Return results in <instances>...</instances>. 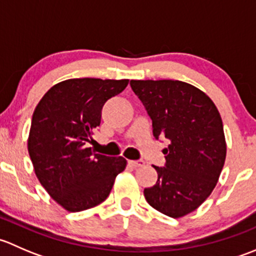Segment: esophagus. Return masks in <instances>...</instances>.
<instances>
[{"mask_svg": "<svg viewBox=\"0 0 256 256\" xmlns=\"http://www.w3.org/2000/svg\"><path fill=\"white\" fill-rule=\"evenodd\" d=\"M128 164L132 167H142L144 166V162L142 160H138V161H128Z\"/></svg>", "mask_w": 256, "mask_h": 256, "instance_id": "34e87169", "label": "esophagus"}]
</instances>
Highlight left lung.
Segmentation results:
<instances>
[{"label": "left lung", "instance_id": "left-lung-1", "mask_svg": "<svg viewBox=\"0 0 256 256\" xmlns=\"http://www.w3.org/2000/svg\"><path fill=\"white\" fill-rule=\"evenodd\" d=\"M152 120L156 140L164 138L166 164L156 184L144 188L148 204L172 218L196 210L209 197L226 154L223 122L209 96L180 80H131Z\"/></svg>", "mask_w": 256, "mask_h": 256}]
</instances>
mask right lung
<instances>
[{
	"label": "right lung",
	"instance_id": "1",
	"mask_svg": "<svg viewBox=\"0 0 256 256\" xmlns=\"http://www.w3.org/2000/svg\"><path fill=\"white\" fill-rule=\"evenodd\" d=\"M128 79H68L52 86L32 116L28 152L40 184L56 203L80 212L104 202L124 157L95 154L86 144L102 120V109L120 94Z\"/></svg>",
	"mask_w": 256,
	"mask_h": 256
}]
</instances>
